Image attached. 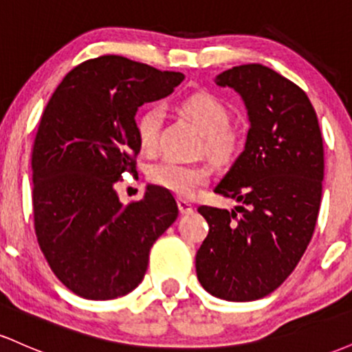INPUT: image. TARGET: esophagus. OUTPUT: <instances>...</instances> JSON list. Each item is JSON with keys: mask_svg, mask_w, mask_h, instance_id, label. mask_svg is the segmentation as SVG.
I'll return each mask as SVG.
<instances>
[{"mask_svg": "<svg viewBox=\"0 0 352 352\" xmlns=\"http://www.w3.org/2000/svg\"><path fill=\"white\" fill-rule=\"evenodd\" d=\"M177 205H179V212L182 213V215H187V213L193 212V205L187 200L179 199V200H177Z\"/></svg>", "mask_w": 352, "mask_h": 352, "instance_id": "obj_1", "label": "esophagus"}]
</instances>
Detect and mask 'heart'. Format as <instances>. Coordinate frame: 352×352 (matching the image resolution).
Masks as SVG:
<instances>
[{"label":"heart","instance_id":"1","mask_svg":"<svg viewBox=\"0 0 352 352\" xmlns=\"http://www.w3.org/2000/svg\"><path fill=\"white\" fill-rule=\"evenodd\" d=\"M182 109L199 124L205 134V152L212 159L223 162L232 159L240 148V139L236 132L228 127V109L208 92H195L182 100ZM160 125V107L147 106L139 112L135 120V131L139 144L144 151H152L157 145ZM208 167L205 165H188L175 160H162L152 165L148 179L175 195L190 199L197 190L205 187L210 182Z\"/></svg>","mask_w":352,"mask_h":352}]
</instances>
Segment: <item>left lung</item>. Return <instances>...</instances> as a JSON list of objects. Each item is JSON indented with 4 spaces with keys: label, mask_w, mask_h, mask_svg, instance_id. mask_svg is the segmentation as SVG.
<instances>
[{
    "label": "left lung",
    "mask_w": 352,
    "mask_h": 352,
    "mask_svg": "<svg viewBox=\"0 0 352 352\" xmlns=\"http://www.w3.org/2000/svg\"><path fill=\"white\" fill-rule=\"evenodd\" d=\"M215 84L236 91L248 114L243 152L215 187L243 205L199 208L210 230L197 276L212 296L254 301L274 292L308 248L321 205L322 137L306 92L270 67H232Z\"/></svg>",
    "instance_id": "8db88e82"
}]
</instances>
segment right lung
Segmentation results:
<instances>
[{
    "mask_svg": "<svg viewBox=\"0 0 352 352\" xmlns=\"http://www.w3.org/2000/svg\"><path fill=\"white\" fill-rule=\"evenodd\" d=\"M184 78L100 56L67 72L44 109L31 160L36 236L52 273L80 298L135 289L152 245L179 217L168 190L147 185L142 200L122 205L114 185L137 172V109Z\"/></svg>",
    "mask_w": 352,
    "mask_h": 352,
    "instance_id": "right-lung-1",
    "label": "right lung"
}]
</instances>
